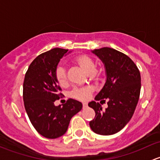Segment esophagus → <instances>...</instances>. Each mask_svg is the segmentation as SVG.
Listing matches in <instances>:
<instances>
[{"label": "esophagus", "instance_id": "obj_1", "mask_svg": "<svg viewBox=\"0 0 160 160\" xmlns=\"http://www.w3.org/2000/svg\"><path fill=\"white\" fill-rule=\"evenodd\" d=\"M88 107V103H83V108H86Z\"/></svg>", "mask_w": 160, "mask_h": 160}]
</instances>
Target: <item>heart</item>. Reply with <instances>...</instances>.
<instances>
[{
	"label": "heart",
	"mask_w": 160,
	"mask_h": 160,
	"mask_svg": "<svg viewBox=\"0 0 160 160\" xmlns=\"http://www.w3.org/2000/svg\"><path fill=\"white\" fill-rule=\"evenodd\" d=\"M73 61L81 67L83 70L86 71L88 73H92L94 70L95 63L93 58L88 54H80L75 56ZM55 78L56 82L60 86H65L67 83V71L62 67H58L55 71ZM93 92L91 88L85 87V88H76L71 93V96L80 101H86L89 99L90 94Z\"/></svg>",
	"instance_id": "heart-1"
}]
</instances>
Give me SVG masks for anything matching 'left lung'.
Masks as SVG:
<instances>
[{"mask_svg":"<svg viewBox=\"0 0 160 160\" xmlns=\"http://www.w3.org/2000/svg\"><path fill=\"white\" fill-rule=\"evenodd\" d=\"M92 52L101 59L107 74L105 84L95 100L108 99V107L103 110L98 102L88 104L95 111L90 127L98 135H114L128 123L135 112L141 90L140 72L128 56L118 50L104 47Z\"/></svg>","mask_w":160,"mask_h":160,"instance_id":"left-lung-1","label":"left lung"}]
</instances>
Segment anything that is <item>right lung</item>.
I'll return each mask as SVG.
<instances>
[{
	"label": "right lung",
	"instance_id": "obj_1",
	"mask_svg": "<svg viewBox=\"0 0 160 160\" xmlns=\"http://www.w3.org/2000/svg\"><path fill=\"white\" fill-rule=\"evenodd\" d=\"M68 49L55 48L37 56L30 64L23 83L25 108L31 123L47 138L62 136L70 119L82 109V104L69 99L61 107L54 102L62 96L55 78V71Z\"/></svg>",
	"mask_w": 160,
	"mask_h": 160
}]
</instances>
